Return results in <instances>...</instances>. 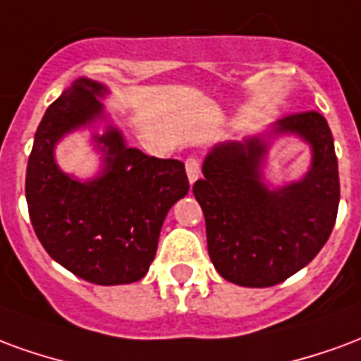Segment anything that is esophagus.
Masks as SVG:
<instances>
[{
  "label": "esophagus",
  "instance_id": "1",
  "mask_svg": "<svg viewBox=\"0 0 361 361\" xmlns=\"http://www.w3.org/2000/svg\"><path fill=\"white\" fill-rule=\"evenodd\" d=\"M186 175H188V180L190 183H196L200 177V159L196 157H188L186 159Z\"/></svg>",
  "mask_w": 361,
  "mask_h": 361
}]
</instances>
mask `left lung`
<instances>
[{
	"label": "left lung",
	"mask_w": 361,
	"mask_h": 361,
	"mask_svg": "<svg viewBox=\"0 0 361 361\" xmlns=\"http://www.w3.org/2000/svg\"><path fill=\"white\" fill-rule=\"evenodd\" d=\"M275 130L296 133L314 148L312 169L300 183L267 190L257 167L259 138L221 144L206 157L192 192L206 217L207 252L223 279L264 288L307 265L335 227L341 184L333 134L317 111L292 113Z\"/></svg>",
	"instance_id": "1"
}]
</instances>
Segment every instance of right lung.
<instances>
[{"mask_svg":"<svg viewBox=\"0 0 361 361\" xmlns=\"http://www.w3.org/2000/svg\"><path fill=\"white\" fill-rule=\"evenodd\" d=\"M102 84L76 80L47 107L26 167V204L34 233L65 269L96 285L140 281L154 262L165 215L188 192L184 163L126 148L115 128L99 138L105 173L78 183L55 165L63 134L102 113Z\"/></svg>","mask_w":361,"mask_h":361,"instance_id":"obj_1","label":"right lung"}]
</instances>
